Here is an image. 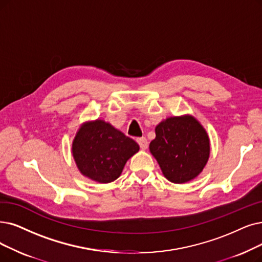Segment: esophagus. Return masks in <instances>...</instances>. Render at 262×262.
<instances>
[{
  "label": "esophagus",
  "mask_w": 262,
  "mask_h": 262,
  "mask_svg": "<svg viewBox=\"0 0 262 262\" xmlns=\"http://www.w3.org/2000/svg\"><path fill=\"white\" fill-rule=\"evenodd\" d=\"M138 143H139V145H140L141 149H143V150H145L146 148L148 147V142H147V140H146V138L138 139Z\"/></svg>",
  "instance_id": "34e87169"
}]
</instances>
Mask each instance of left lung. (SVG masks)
I'll return each mask as SVG.
<instances>
[{"mask_svg":"<svg viewBox=\"0 0 262 262\" xmlns=\"http://www.w3.org/2000/svg\"><path fill=\"white\" fill-rule=\"evenodd\" d=\"M149 150L167 181L190 182L200 174L210 158L206 130L191 115L167 117L157 124Z\"/></svg>","mask_w":262,"mask_h":262,"instance_id":"left-lung-1","label":"left lung"}]
</instances>
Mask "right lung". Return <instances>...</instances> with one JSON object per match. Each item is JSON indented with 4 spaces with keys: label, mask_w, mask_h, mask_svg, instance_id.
Listing matches in <instances>:
<instances>
[{
    "label": "right lung",
    "mask_w": 262,
    "mask_h": 262,
    "mask_svg": "<svg viewBox=\"0 0 262 262\" xmlns=\"http://www.w3.org/2000/svg\"><path fill=\"white\" fill-rule=\"evenodd\" d=\"M139 150L137 142L102 119L83 122L72 143L78 171L101 184L117 180L124 164Z\"/></svg>",
    "instance_id": "1"
}]
</instances>
